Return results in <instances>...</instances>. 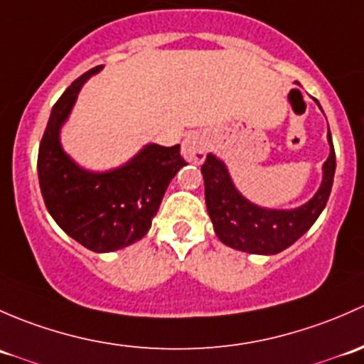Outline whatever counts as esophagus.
Returning <instances> with one entry per match:
<instances>
[{
  "label": "esophagus",
  "mask_w": 364,
  "mask_h": 364,
  "mask_svg": "<svg viewBox=\"0 0 364 364\" xmlns=\"http://www.w3.org/2000/svg\"><path fill=\"white\" fill-rule=\"evenodd\" d=\"M208 151V136L201 131L191 133L186 140L182 141V156L186 157L189 163H201L207 157Z\"/></svg>",
  "instance_id": "1"
}]
</instances>
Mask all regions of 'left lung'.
Listing matches in <instances>:
<instances>
[{
  "instance_id": "obj_1",
  "label": "left lung",
  "mask_w": 364,
  "mask_h": 364,
  "mask_svg": "<svg viewBox=\"0 0 364 364\" xmlns=\"http://www.w3.org/2000/svg\"><path fill=\"white\" fill-rule=\"evenodd\" d=\"M328 141L329 157L322 166L319 191L312 200L293 210H272L250 203L237 191L226 164L208 154L201 166L205 201L213 231L220 242L242 252L272 256L282 252L303 237L321 215L331 193L336 168L331 133H328Z\"/></svg>"
}]
</instances>
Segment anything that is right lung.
Instances as JSON below:
<instances>
[{
    "label": "right lung",
    "instance_id": "right-lung-1",
    "mask_svg": "<svg viewBox=\"0 0 364 364\" xmlns=\"http://www.w3.org/2000/svg\"><path fill=\"white\" fill-rule=\"evenodd\" d=\"M103 66L89 70L52 107L38 149L42 196L58 226L92 252H112L147 235L164 191L186 161L181 145L149 144L110 171H89L63 151L59 131L82 85Z\"/></svg>",
    "mask_w": 364,
    "mask_h": 364
}]
</instances>
